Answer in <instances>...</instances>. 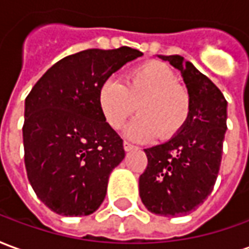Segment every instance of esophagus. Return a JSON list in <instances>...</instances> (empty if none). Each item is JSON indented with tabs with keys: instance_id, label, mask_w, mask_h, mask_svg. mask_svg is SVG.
<instances>
[{
	"instance_id": "1",
	"label": "esophagus",
	"mask_w": 249,
	"mask_h": 249,
	"mask_svg": "<svg viewBox=\"0 0 249 249\" xmlns=\"http://www.w3.org/2000/svg\"><path fill=\"white\" fill-rule=\"evenodd\" d=\"M124 149H125V152L133 151V149H135V145H132V144H130V142H128V141H124Z\"/></svg>"
}]
</instances>
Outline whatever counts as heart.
<instances>
[{"label":"heart","instance_id":"1","mask_svg":"<svg viewBox=\"0 0 249 249\" xmlns=\"http://www.w3.org/2000/svg\"><path fill=\"white\" fill-rule=\"evenodd\" d=\"M100 112L110 128L121 129L136 107L140 114L126 129L135 141H151L157 136L168 140L183 129L191 114L188 89L176 81L165 64L149 61L128 71L125 85L107 78L98 88Z\"/></svg>","mask_w":249,"mask_h":249}]
</instances>
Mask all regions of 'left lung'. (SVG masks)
<instances>
[{
	"label": "left lung",
	"instance_id": "1",
	"mask_svg": "<svg viewBox=\"0 0 249 249\" xmlns=\"http://www.w3.org/2000/svg\"><path fill=\"white\" fill-rule=\"evenodd\" d=\"M157 57L181 73L191 96V114L171 140L144 149L148 165L139 188L149 212L175 217L191 213L213 189L223 155L228 104L219 88L192 62L178 54Z\"/></svg>",
	"mask_w": 249,
	"mask_h": 249
}]
</instances>
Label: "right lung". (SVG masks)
<instances>
[{
  "instance_id": "obj_1",
  "label": "right lung",
  "mask_w": 249,
  "mask_h": 249,
  "mask_svg": "<svg viewBox=\"0 0 249 249\" xmlns=\"http://www.w3.org/2000/svg\"><path fill=\"white\" fill-rule=\"evenodd\" d=\"M142 53L123 46L62 58L25 100V167L32 188L62 216H88L103 204L110 172L124 160L123 140L100 112L98 88Z\"/></svg>"
}]
</instances>
